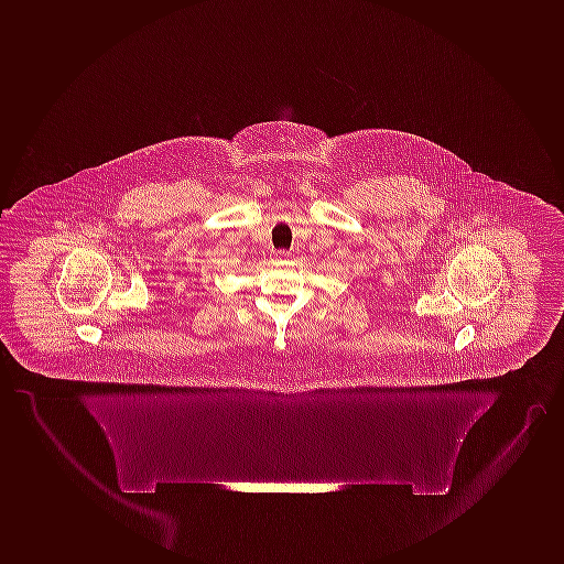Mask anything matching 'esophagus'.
<instances>
[{
    "mask_svg": "<svg viewBox=\"0 0 564 564\" xmlns=\"http://www.w3.org/2000/svg\"><path fill=\"white\" fill-rule=\"evenodd\" d=\"M289 257V251H284V249H278V251H274V258H278V260H283V258Z\"/></svg>",
    "mask_w": 564,
    "mask_h": 564,
    "instance_id": "34e87169",
    "label": "esophagus"
}]
</instances>
